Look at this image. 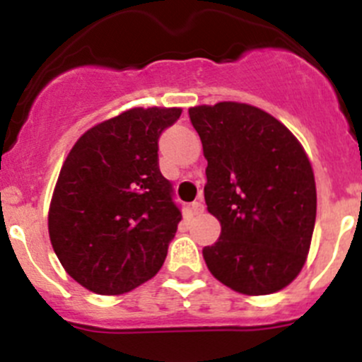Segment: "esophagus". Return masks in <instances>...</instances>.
Returning <instances> with one entry per match:
<instances>
[{"instance_id":"34e87169","label":"esophagus","mask_w":362,"mask_h":362,"mask_svg":"<svg viewBox=\"0 0 362 362\" xmlns=\"http://www.w3.org/2000/svg\"><path fill=\"white\" fill-rule=\"evenodd\" d=\"M191 208H192V214H194V215H199V214H203L204 204H203L202 199H199V202H194V203H192V204H191Z\"/></svg>"}]
</instances>
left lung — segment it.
I'll return each instance as SVG.
<instances>
[{"label":"left lung","instance_id":"1","mask_svg":"<svg viewBox=\"0 0 362 362\" xmlns=\"http://www.w3.org/2000/svg\"><path fill=\"white\" fill-rule=\"evenodd\" d=\"M203 144L204 202L221 236L204 247L211 275L247 296L272 294L299 275L312 242V164L280 120L236 101L189 108Z\"/></svg>","mask_w":362,"mask_h":362}]
</instances>
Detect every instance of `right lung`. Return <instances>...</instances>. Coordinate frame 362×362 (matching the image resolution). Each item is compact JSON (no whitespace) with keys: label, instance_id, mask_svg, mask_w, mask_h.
<instances>
[{"label":"right lung","instance_id":"add662e5","mask_svg":"<svg viewBox=\"0 0 362 362\" xmlns=\"http://www.w3.org/2000/svg\"><path fill=\"white\" fill-rule=\"evenodd\" d=\"M180 108H131L96 124L69 151L49 208L54 252L73 280L115 296L151 280L182 221L159 170L160 133Z\"/></svg>","mask_w":362,"mask_h":362}]
</instances>
